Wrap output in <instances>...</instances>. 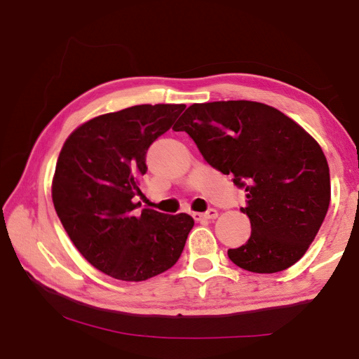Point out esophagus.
I'll return each instance as SVG.
<instances>
[{"label": "esophagus", "mask_w": 359, "mask_h": 359, "mask_svg": "<svg viewBox=\"0 0 359 359\" xmlns=\"http://www.w3.org/2000/svg\"><path fill=\"white\" fill-rule=\"evenodd\" d=\"M217 215H219L217 210L210 208L208 211H205V212H194L193 217H194L196 220H201V219H216Z\"/></svg>", "instance_id": "1"}]
</instances>
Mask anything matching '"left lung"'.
Masks as SVG:
<instances>
[{
	"label": "left lung",
	"mask_w": 359,
	"mask_h": 359,
	"mask_svg": "<svg viewBox=\"0 0 359 359\" xmlns=\"http://www.w3.org/2000/svg\"><path fill=\"white\" fill-rule=\"evenodd\" d=\"M217 171L245 189L250 239L228 257L243 270L276 273L306 255L330 203V171L318 142L269 104L194 103L175 125Z\"/></svg>",
	"instance_id": "8db88e82"
}]
</instances>
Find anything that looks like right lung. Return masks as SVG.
<instances>
[{"mask_svg": "<svg viewBox=\"0 0 359 359\" xmlns=\"http://www.w3.org/2000/svg\"><path fill=\"white\" fill-rule=\"evenodd\" d=\"M185 104H137L98 116L67 137L52 180V201L86 261L120 280L139 282L179 261L191 216L139 211L147 151Z\"/></svg>", "mask_w": 359, "mask_h": 359, "instance_id": "obj_1", "label": "right lung"}]
</instances>
